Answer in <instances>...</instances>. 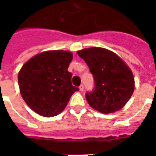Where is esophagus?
<instances>
[{
    "mask_svg": "<svg viewBox=\"0 0 156 156\" xmlns=\"http://www.w3.org/2000/svg\"><path fill=\"white\" fill-rule=\"evenodd\" d=\"M79 90H81V91H83L84 90V85H80V87H79Z\"/></svg>",
    "mask_w": 156,
    "mask_h": 156,
    "instance_id": "34e87169",
    "label": "esophagus"
}]
</instances>
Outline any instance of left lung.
I'll return each instance as SVG.
<instances>
[{"label": "left lung", "instance_id": "obj_1", "mask_svg": "<svg viewBox=\"0 0 156 156\" xmlns=\"http://www.w3.org/2000/svg\"><path fill=\"white\" fill-rule=\"evenodd\" d=\"M92 73L95 87L86 93L90 106L102 113H112L125 106L134 90L130 69L116 53L102 48L78 52Z\"/></svg>", "mask_w": 156, "mask_h": 156}]
</instances>
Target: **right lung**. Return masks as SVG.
I'll return each mask as SVG.
<instances>
[{"label": "right lung", "instance_id": "1", "mask_svg": "<svg viewBox=\"0 0 156 156\" xmlns=\"http://www.w3.org/2000/svg\"><path fill=\"white\" fill-rule=\"evenodd\" d=\"M73 59L67 51H48L33 56L18 73L22 97L36 113L45 117L58 115L78 87L72 85L68 67Z\"/></svg>", "mask_w": 156, "mask_h": 156}]
</instances>
